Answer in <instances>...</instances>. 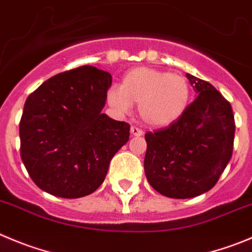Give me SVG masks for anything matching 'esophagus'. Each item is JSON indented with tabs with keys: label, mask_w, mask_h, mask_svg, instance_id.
Segmentation results:
<instances>
[{
	"label": "esophagus",
	"mask_w": 252,
	"mask_h": 252,
	"mask_svg": "<svg viewBox=\"0 0 252 252\" xmlns=\"http://www.w3.org/2000/svg\"><path fill=\"white\" fill-rule=\"evenodd\" d=\"M130 134L133 135V137H142L143 134H144V131L142 130V129L137 128V126H131L130 128Z\"/></svg>",
	"instance_id": "34e87169"
}]
</instances>
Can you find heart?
<instances>
[{"instance_id":"1","label":"heart","mask_w":252,"mask_h":252,"mask_svg":"<svg viewBox=\"0 0 252 252\" xmlns=\"http://www.w3.org/2000/svg\"><path fill=\"white\" fill-rule=\"evenodd\" d=\"M110 107L121 113L139 104V115L145 124L165 128L182 118L191 102V87L184 76L166 70L139 67L126 73L122 87L107 92Z\"/></svg>"}]
</instances>
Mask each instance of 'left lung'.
Instances as JSON below:
<instances>
[{"mask_svg": "<svg viewBox=\"0 0 252 252\" xmlns=\"http://www.w3.org/2000/svg\"><path fill=\"white\" fill-rule=\"evenodd\" d=\"M199 95L176 123L145 134L144 171L161 195L189 199L209 191L231 159V104L209 82L187 73Z\"/></svg>", "mask_w": 252, "mask_h": 252, "instance_id": "1", "label": "left lung"}]
</instances>
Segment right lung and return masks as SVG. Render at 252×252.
<instances>
[{
  "label": "right lung",
  "mask_w": 252,
  "mask_h": 252,
  "mask_svg": "<svg viewBox=\"0 0 252 252\" xmlns=\"http://www.w3.org/2000/svg\"><path fill=\"white\" fill-rule=\"evenodd\" d=\"M112 86L92 65L47 79L28 95L20 122L21 158L34 184L65 199L100 187L130 126L102 113Z\"/></svg>",
  "instance_id": "add662e5"
}]
</instances>
